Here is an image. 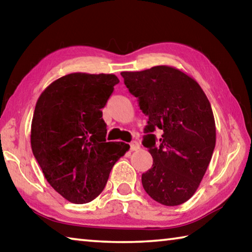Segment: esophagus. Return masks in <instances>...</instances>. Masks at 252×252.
Returning a JSON list of instances; mask_svg holds the SVG:
<instances>
[{
    "mask_svg": "<svg viewBox=\"0 0 252 252\" xmlns=\"http://www.w3.org/2000/svg\"><path fill=\"white\" fill-rule=\"evenodd\" d=\"M139 149H140V144L136 141H132L130 143V150L131 151H136V150H139Z\"/></svg>",
    "mask_w": 252,
    "mask_h": 252,
    "instance_id": "obj_1",
    "label": "esophagus"
}]
</instances>
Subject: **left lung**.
<instances>
[{
  "label": "left lung",
  "instance_id": "8db88e82",
  "mask_svg": "<svg viewBox=\"0 0 252 252\" xmlns=\"http://www.w3.org/2000/svg\"><path fill=\"white\" fill-rule=\"evenodd\" d=\"M126 87L148 117L142 144L152 168L142 174L146 192L164 206H179L197 191L216 147V123L198 82L176 67L121 72ZM160 128L162 135L153 134Z\"/></svg>",
  "mask_w": 252,
  "mask_h": 252
}]
</instances>
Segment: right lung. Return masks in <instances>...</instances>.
I'll return each mask as SVG.
<instances>
[{
  "label": "right lung",
  "instance_id": "1",
  "mask_svg": "<svg viewBox=\"0 0 252 252\" xmlns=\"http://www.w3.org/2000/svg\"><path fill=\"white\" fill-rule=\"evenodd\" d=\"M118 83L114 74L71 73L51 83L36 102L33 155L51 187L67 201L95 199L114 163L130 149L105 140L101 109Z\"/></svg>",
  "mask_w": 252,
  "mask_h": 252
}]
</instances>
